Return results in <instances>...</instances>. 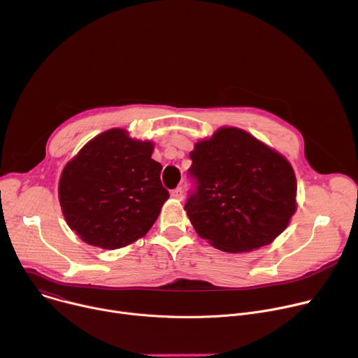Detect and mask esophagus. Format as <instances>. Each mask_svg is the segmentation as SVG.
Wrapping results in <instances>:
<instances>
[{
	"label": "esophagus",
	"mask_w": 358,
	"mask_h": 358,
	"mask_svg": "<svg viewBox=\"0 0 358 358\" xmlns=\"http://www.w3.org/2000/svg\"><path fill=\"white\" fill-rule=\"evenodd\" d=\"M171 196L176 198V199H182V188H176L171 191Z\"/></svg>",
	"instance_id": "obj_1"
}]
</instances>
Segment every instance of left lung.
Masks as SVG:
<instances>
[{"label": "left lung", "mask_w": 358, "mask_h": 358, "mask_svg": "<svg viewBox=\"0 0 358 358\" xmlns=\"http://www.w3.org/2000/svg\"><path fill=\"white\" fill-rule=\"evenodd\" d=\"M196 189L185 203L199 237L226 253L275 241L296 210L291 163L249 132L222 127L189 153Z\"/></svg>", "instance_id": "1"}]
</instances>
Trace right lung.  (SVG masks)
Listing matches in <instances>:
<instances>
[{"label": "right lung", "instance_id": "obj_1", "mask_svg": "<svg viewBox=\"0 0 358 358\" xmlns=\"http://www.w3.org/2000/svg\"><path fill=\"white\" fill-rule=\"evenodd\" d=\"M153 149L152 141L113 128L85 143L64 166L59 201L67 224L83 242L115 250L150 230L169 198Z\"/></svg>", "mask_w": 358, "mask_h": 358}]
</instances>
